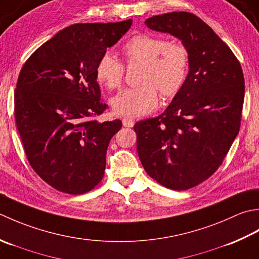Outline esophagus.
<instances>
[{
  "mask_svg": "<svg viewBox=\"0 0 259 259\" xmlns=\"http://www.w3.org/2000/svg\"><path fill=\"white\" fill-rule=\"evenodd\" d=\"M123 125L125 126V127H133L134 125V120L131 119V118H123Z\"/></svg>",
  "mask_w": 259,
  "mask_h": 259,
  "instance_id": "obj_1",
  "label": "esophagus"
}]
</instances>
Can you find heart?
<instances>
[{
  "label": "heart",
  "mask_w": 259,
  "mask_h": 259,
  "mask_svg": "<svg viewBox=\"0 0 259 259\" xmlns=\"http://www.w3.org/2000/svg\"><path fill=\"white\" fill-rule=\"evenodd\" d=\"M127 63L143 62L141 86L125 89L112 99L114 113L127 117L149 114L157 106L159 92L163 99L177 96L187 81L190 57L181 44L147 33L132 36L122 46ZM95 75L106 88L114 91L122 87L125 76L124 63L110 52L99 58Z\"/></svg>",
  "instance_id": "1"
}]
</instances>
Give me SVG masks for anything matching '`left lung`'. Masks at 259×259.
<instances>
[{"label": "left lung", "mask_w": 259, "mask_h": 259, "mask_svg": "<svg viewBox=\"0 0 259 259\" xmlns=\"http://www.w3.org/2000/svg\"><path fill=\"white\" fill-rule=\"evenodd\" d=\"M145 24L180 39L190 66L186 83L164 113L134 125L137 153L152 179L183 191L218 170L239 133L244 73L234 52L197 15L170 12Z\"/></svg>", "instance_id": "obj_1"}]
</instances>
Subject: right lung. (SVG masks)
Wrapping results in <instances>:
<instances>
[{"mask_svg":"<svg viewBox=\"0 0 259 259\" xmlns=\"http://www.w3.org/2000/svg\"><path fill=\"white\" fill-rule=\"evenodd\" d=\"M131 25L132 20L72 24L39 47L20 71L15 124L31 167L58 191L82 194L103 180L107 147L122 120L96 119L108 106L95 67Z\"/></svg>","mask_w":259,"mask_h":259,"instance_id":"right-lung-1","label":"right lung"}]
</instances>
